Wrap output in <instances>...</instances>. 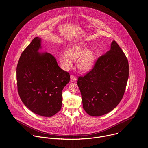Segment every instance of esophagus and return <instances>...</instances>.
Instances as JSON below:
<instances>
[{
	"label": "esophagus",
	"mask_w": 148,
	"mask_h": 148,
	"mask_svg": "<svg viewBox=\"0 0 148 148\" xmlns=\"http://www.w3.org/2000/svg\"><path fill=\"white\" fill-rule=\"evenodd\" d=\"M77 79L74 76H71V82H75Z\"/></svg>",
	"instance_id": "1"
}]
</instances>
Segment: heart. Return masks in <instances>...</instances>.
Returning <instances> with one entry per match:
<instances>
[{
  "mask_svg": "<svg viewBox=\"0 0 148 148\" xmlns=\"http://www.w3.org/2000/svg\"><path fill=\"white\" fill-rule=\"evenodd\" d=\"M95 56L91 49H86L85 44L79 42L71 46L66 50V53L59 55L60 65L62 69L68 71L73 66L72 60H77V66L80 71L87 72L94 64Z\"/></svg>",
  "mask_w": 148,
  "mask_h": 148,
  "instance_id": "heart-1",
  "label": "heart"
}]
</instances>
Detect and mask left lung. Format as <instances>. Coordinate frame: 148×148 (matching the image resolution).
Here are the masks:
<instances>
[{"mask_svg": "<svg viewBox=\"0 0 148 148\" xmlns=\"http://www.w3.org/2000/svg\"><path fill=\"white\" fill-rule=\"evenodd\" d=\"M128 74V60L113 40L110 50L97 59L93 69L78 78L85 112L98 117L115 108L124 95Z\"/></svg>", "mask_w": 148, "mask_h": 148, "instance_id": "1", "label": "left lung"}]
</instances>
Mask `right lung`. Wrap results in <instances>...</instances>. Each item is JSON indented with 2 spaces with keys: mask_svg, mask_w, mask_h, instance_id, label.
Here are the masks:
<instances>
[{
  "mask_svg": "<svg viewBox=\"0 0 148 148\" xmlns=\"http://www.w3.org/2000/svg\"><path fill=\"white\" fill-rule=\"evenodd\" d=\"M41 39L35 38L21 55L17 66L18 92L33 113L51 117L62 107V92L69 82V73L61 69L49 53H39Z\"/></svg>",
  "mask_w": 148,
  "mask_h": 148,
  "instance_id": "obj_1",
  "label": "right lung"
}]
</instances>
